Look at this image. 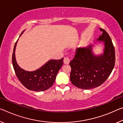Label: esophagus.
I'll use <instances>...</instances> for the list:
<instances>
[{"label":"esophagus","instance_id":"esophagus-1","mask_svg":"<svg viewBox=\"0 0 123 123\" xmlns=\"http://www.w3.org/2000/svg\"><path fill=\"white\" fill-rule=\"evenodd\" d=\"M69 62H70V60L69 59L68 57H65L63 59V63L65 65H68L69 63Z\"/></svg>","mask_w":123,"mask_h":123}]
</instances>
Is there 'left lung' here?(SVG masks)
<instances>
[{"label":"left lung","instance_id":"obj_1","mask_svg":"<svg viewBox=\"0 0 123 123\" xmlns=\"http://www.w3.org/2000/svg\"><path fill=\"white\" fill-rule=\"evenodd\" d=\"M102 35L97 42L104 43L103 53L96 55L93 46L79 48L70 62V79L75 86L81 89H91L102 84L112 72L115 65V50L112 40L106 31L100 28Z\"/></svg>","mask_w":123,"mask_h":123}]
</instances>
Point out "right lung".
I'll list each match as a JSON object with an SVG mask.
<instances>
[{
	"label": "right lung",
	"instance_id": "right-lung-1",
	"mask_svg": "<svg viewBox=\"0 0 123 123\" xmlns=\"http://www.w3.org/2000/svg\"><path fill=\"white\" fill-rule=\"evenodd\" d=\"M18 40L15 43L12 57L13 67L17 78L23 86L30 90L39 92L49 89L53 85L58 72L63 65V58L60 60H50L36 71H25L18 65L15 57V50Z\"/></svg>",
	"mask_w": 123,
	"mask_h": 123
}]
</instances>
